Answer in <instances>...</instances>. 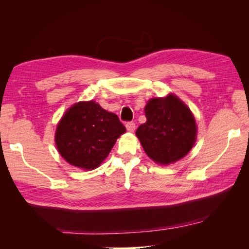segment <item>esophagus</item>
Instances as JSON below:
<instances>
[{"label": "esophagus", "mask_w": 249, "mask_h": 249, "mask_svg": "<svg viewBox=\"0 0 249 249\" xmlns=\"http://www.w3.org/2000/svg\"><path fill=\"white\" fill-rule=\"evenodd\" d=\"M125 127L129 132H134L135 127H136V124H135L134 122H129V123L125 124Z\"/></svg>", "instance_id": "obj_1"}]
</instances>
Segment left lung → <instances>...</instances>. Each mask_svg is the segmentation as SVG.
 Instances as JSON below:
<instances>
[{
	"label": "left lung",
	"instance_id": "left-lung-1",
	"mask_svg": "<svg viewBox=\"0 0 249 249\" xmlns=\"http://www.w3.org/2000/svg\"><path fill=\"white\" fill-rule=\"evenodd\" d=\"M146 122L136 135L146 155L158 164L182 159L196 140V124L190 109L178 96L149 100L144 108Z\"/></svg>",
	"mask_w": 249,
	"mask_h": 249
}]
</instances>
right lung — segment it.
I'll return each mask as SVG.
<instances>
[{"label": "right lung", "instance_id": "obj_1", "mask_svg": "<svg viewBox=\"0 0 249 249\" xmlns=\"http://www.w3.org/2000/svg\"><path fill=\"white\" fill-rule=\"evenodd\" d=\"M125 132L114 113L93 101L74 104L60 120L55 142L60 155L73 166L94 169L106 159Z\"/></svg>", "mask_w": 249, "mask_h": 249}]
</instances>
